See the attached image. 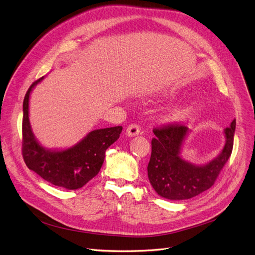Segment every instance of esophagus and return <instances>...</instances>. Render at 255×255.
<instances>
[{"instance_id":"34e87169","label":"esophagus","mask_w":255,"mask_h":255,"mask_svg":"<svg viewBox=\"0 0 255 255\" xmlns=\"http://www.w3.org/2000/svg\"><path fill=\"white\" fill-rule=\"evenodd\" d=\"M140 133V127L136 125V123H132L127 128L128 136H136Z\"/></svg>"}]
</instances>
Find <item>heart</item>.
Returning a JSON list of instances; mask_svg holds the SVG:
<instances>
[{"label":"heart","mask_w":255,"mask_h":255,"mask_svg":"<svg viewBox=\"0 0 255 255\" xmlns=\"http://www.w3.org/2000/svg\"><path fill=\"white\" fill-rule=\"evenodd\" d=\"M187 114V110H184V109H181V110H175L174 112L171 113L170 117L172 119H181L182 117H184L185 115Z\"/></svg>","instance_id":"heart-1"}]
</instances>
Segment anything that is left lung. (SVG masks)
Masks as SVG:
<instances>
[{
  "label": "left lung",
  "instance_id": "1",
  "mask_svg": "<svg viewBox=\"0 0 255 255\" xmlns=\"http://www.w3.org/2000/svg\"><path fill=\"white\" fill-rule=\"evenodd\" d=\"M236 120L225 129L226 145L218 157L204 166H195L180 157L187 127L179 122L153 128L152 152L148 165L149 181L157 194L169 200L194 198L211 188L232 154Z\"/></svg>",
  "mask_w": 255,
  "mask_h": 255
}]
</instances>
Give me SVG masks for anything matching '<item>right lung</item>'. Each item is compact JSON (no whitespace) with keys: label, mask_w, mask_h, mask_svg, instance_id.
<instances>
[{"label":"right lung","mask_w":255,"mask_h":255,"mask_svg":"<svg viewBox=\"0 0 255 255\" xmlns=\"http://www.w3.org/2000/svg\"><path fill=\"white\" fill-rule=\"evenodd\" d=\"M35 81L23 101L22 156L24 163L43 180L66 189H79L95 177L101 169L105 152L118 139L122 127H113L90 132L82 141L64 151H49L38 143L28 120V100Z\"/></svg>","instance_id":"add662e5"}]
</instances>
